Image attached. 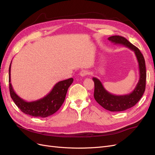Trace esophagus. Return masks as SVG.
<instances>
[{"label":"esophagus","instance_id":"esophagus-1","mask_svg":"<svg viewBox=\"0 0 155 155\" xmlns=\"http://www.w3.org/2000/svg\"><path fill=\"white\" fill-rule=\"evenodd\" d=\"M88 74V71L87 70H83L80 72V76L81 77H85V76H87Z\"/></svg>","mask_w":155,"mask_h":155}]
</instances>
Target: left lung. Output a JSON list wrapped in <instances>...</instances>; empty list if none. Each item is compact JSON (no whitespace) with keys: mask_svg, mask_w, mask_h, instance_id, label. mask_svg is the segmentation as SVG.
<instances>
[{"mask_svg":"<svg viewBox=\"0 0 155 155\" xmlns=\"http://www.w3.org/2000/svg\"><path fill=\"white\" fill-rule=\"evenodd\" d=\"M108 40L114 45H122L134 51L138 63L139 81L133 91L130 94L125 95H115L108 92L97 78H93L92 79L94 82V97L98 104L106 110L111 112L124 111L134 106L143 94L146 82L145 59L140 50L125 37L113 35L109 37Z\"/></svg>","mask_w":155,"mask_h":155,"instance_id":"8db88e82","label":"left lung"}]
</instances>
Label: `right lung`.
Returning <instances> with one entry per match:
<instances>
[{
    "label": "right lung",
    "instance_id": "add662e5",
    "mask_svg": "<svg viewBox=\"0 0 155 155\" xmlns=\"http://www.w3.org/2000/svg\"><path fill=\"white\" fill-rule=\"evenodd\" d=\"M11 64L9 68V88L11 97L21 110L27 115L46 118L57 112L65 100L68 87L74 79L69 78L61 81L54 85L51 91L45 97L32 101H26L14 91L11 83Z\"/></svg>",
    "mask_w": 155,
    "mask_h": 155
}]
</instances>
